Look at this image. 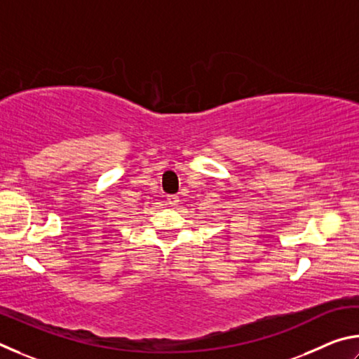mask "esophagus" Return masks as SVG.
I'll list each match as a JSON object with an SVG mask.
<instances>
[{
    "label": "esophagus",
    "mask_w": 359,
    "mask_h": 359,
    "mask_svg": "<svg viewBox=\"0 0 359 359\" xmlns=\"http://www.w3.org/2000/svg\"><path fill=\"white\" fill-rule=\"evenodd\" d=\"M166 203L171 205V208H177L179 204V196H175V194H172V196H168L166 198Z\"/></svg>",
    "instance_id": "obj_1"
}]
</instances>
